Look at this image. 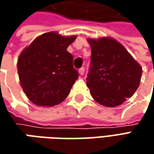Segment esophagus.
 Wrapping results in <instances>:
<instances>
[{
  "label": "esophagus",
  "instance_id": "esophagus-1",
  "mask_svg": "<svg viewBox=\"0 0 154 154\" xmlns=\"http://www.w3.org/2000/svg\"><path fill=\"white\" fill-rule=\"evenodd\" d=\"M84 73H85V68H81L79 69V74H80V75H83V74H84Z\"/></svg>",
  "mask_w": 154,
  "mask_h": 154
}]
</instances>
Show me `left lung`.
I'll return each instance as SVG.
<instances>
[{
    "label": "left lung",
    "instance_id": "obj_1",
    "mask_svg": "<svg viewBox=\"0 0 154 154\" xmlns=\"http://www.w3.org/2000/svg\"><path fill=\"white\" fill-rule=\"evenodd\" d=\"M91 68L86 85L93 99L106 107H116L131 98L140 86L142 68L116 39L88 38Z\"/></svg>",
    "mask_w": 154,
    "mask_h": 154
}]
</instances>
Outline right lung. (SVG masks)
Returning <instances> with one entry per match:
<instances>
[{"mask_svg":"<svg viewBox=\"0 0 154 154\" xmlns=\"http://www.w3.org/2000/svg\"><path fill=\"white\" fill-rule=\"evenodd\" d=\"M77 36L50 32L37 37L18 58L21 87L36 105L51 107L68 97L79 74L67 48Z\"/></svg>","mask_w":154,"mask_h":154,"instance_id":"add662e5","label":"right lung"}]
</instances>
